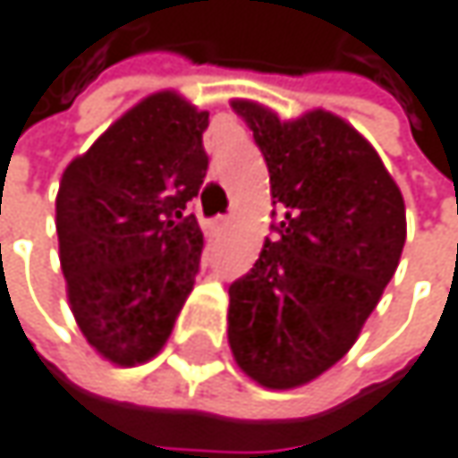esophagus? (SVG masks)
<instances>
[{
	"mask_svg": "<svg viewBox=\"0 0 458 458\" xmlns=\"http://www.w3.org/2000/svg\"><path fill=\"white\" fill-rule=\"evenodd\" d=\"M230 217H215V230H228Z\"/></svg>",
	"mask_w": 458,
	"mask_h": 458,
	"instance_id": "obj_1",
	"label": "esophagus"
}]
</instances>
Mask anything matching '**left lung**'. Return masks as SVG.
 I'll use <instances>...</instances> for the list:
<instances>
[{"label": "left lung", "mask_w": 458, "mask_h": 458, "mask_svg": "<svg viewBox=\"0 0 458 458\" xmlns=\"http://www.w3.org/2000/svg\"><path fill=\"white\" fill-rule=\"evenodd\" d=\"M267 161L278 238L228 289V342L238 369L267 390L328 371L360 336L398 270L406 204L377 148L342 116L313 108L281 119L235 98Z\"/></svg>", "instance_id": "left-lung-1"}]
</instances>
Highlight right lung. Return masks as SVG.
Returning a JSON list of instances; mask_svg holds the SVG:
<instances>
[{
	"label": "right lung",
	"mask_w": 458,
	"mask_h": 458,
	"mask_svg": "<svg viewBox=\"0 0 458 458\" xmlns=\"http://www.w3.org/2000/svg\"><path fill=\"white\" fill-rule=\"evenodd\" d=\"M207 127L209 111L161 89L63 169L55 228L68 308L114 366L156 358L193 292L204 230L185 204L207 177Z\"/></svg>",
	"instance_id": "add662e5"
}]
</instances>
